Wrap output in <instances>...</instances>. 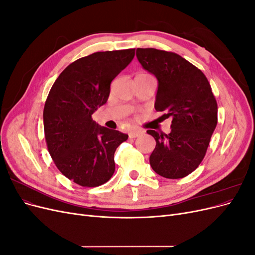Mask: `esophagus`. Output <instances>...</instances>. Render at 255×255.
<instances>
[{
  "label": "esophagus",
  "mask_w": 255,
  "mask_h": 255,
  "mask_svg": "<svg viewBox=\"0 0 255 255\" xmlns=\"http://www.w3.org/2000/svg\"><path fill=\"white\" fill-rule=\"evenodd\" d=\"M142 134H143L142 130L135 129V130H130V132L128 133V136H129V138H136V137L140 136V135H142Z\"/></svg>",
  "instance_id": "34e87169"
}]
</instances>
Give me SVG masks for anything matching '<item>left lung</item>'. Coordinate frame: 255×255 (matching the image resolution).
<instances>
[{
  "label": "left lung",
  "instance_id": "8db88e82",
  "mask_svg": "<svg viewBox=\"0 0 255 255\" xmlns=\"http://www.w3.org/2000/svg\"><path fill=\"white\" fill-rule=\"evenodd\" d=\"M136 56L144 70L157 79L154 107L171 117V132L157 133L150 165L166 179H182L203 160L217 126V102L203 72L182 56L157 49H137Z\"/></svg>",
  "mask_w": 255,
  "mask_h": 255
}]
</instances>
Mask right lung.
<instances>
[{"instance_id":"right-lung-1","label":"right lung","mask_w":255,"mask_h":255,"mask_svg":"<svg viewBox=\"0 0 255 255\" xmlns=\"http://www.w3.org/2000/svg\"><path fill=\"white\" fill-rule=\"evenodd\" d=\"M135 49L97 52L59 74L43 110L44 137L58 170L83 187H97L115 172L114 154L128 135L99 126L91 115L106 103L111 83Z\"/></svg>"}]
</instances>
